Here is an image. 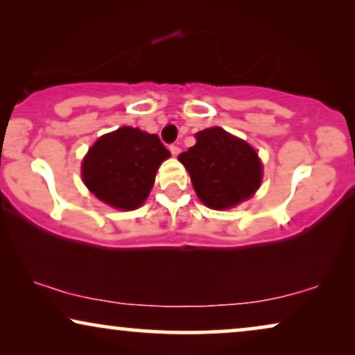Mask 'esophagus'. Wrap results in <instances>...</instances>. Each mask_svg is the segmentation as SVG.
I'll list each match as a JSON object with an SVG mask.
<instances>
[{
    "instance_id": "34e87169",
    "label": "esophagus",
    "mask_w": 355,
    "mask_h": 355,
    "mask_svg": "<svg viewBox=\"0 0 355 355\" xmlns=\"http://www.w3.org/2000/svg\"><path fill=\"white\" fill-rule=\"evenodd\" d=\"M169 152H171V153L174 155V157H178V155L181 153V148H179L178 145L173 144V145H169Z\"/></svg>"
}]
</instances>
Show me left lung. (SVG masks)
<instances>
[{"label":"left lung","mask_w":355,"mask_h":355,"mask_svg":"<svg viewBox=\"0 0 355 355\" xmlns=\"http://www.w3.org/2000/svg\"><path fill=\"white\" fill-rule=\"evenodd\" d=\"M196 139L197 144L178 159L207 207L223 210L254 196L260 187L261 163L249 144L221 128L200 130Z\"/></svg>","instance_id":"obj_1"}]
</instances>
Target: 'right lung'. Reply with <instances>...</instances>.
Listing matches in <instances>:
<instances>
[{"label":"right lung","mask_w":355,"mask_h":355,"mask_svg":"<svg viewBox=\"0 0 355 355\" xmlns=\"http://www.w3.org/2000/svg\"><path fill=\"white\" fill-rule=\"evenodd\" d=\"M169 155L157 134L121 128L96 140L82 163V176L101 202L134 210L148 197L155 174Z\"/></svg>","instance_id":"1"}]
</instances>
